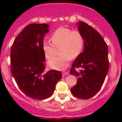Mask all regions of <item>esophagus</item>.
<instances>
[{
  "label": "esophagus",
  "instance_id": "34e87169",
  "mask_svg": "<svg viewBox=\"0 0 122 122\" xmlns=\"http://www.w3.org/2000/svg\"><path fill=\"white\" fill-rule=\"evenodd\" d=\"M62 74H63V76H66V75H68V72L63 71L62 72Z\"/></svg>",
  "mask_w": 122,
  "mask_h": 122
}]
</instances>
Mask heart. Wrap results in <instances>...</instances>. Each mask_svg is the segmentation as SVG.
Segmentation results:
<instances>
[{"label":"heart","instance_id":"1","mask_svg":"<svg viewBox=\"0 0 122 122\" xmlns=\"http://www.w3.org/2000/svg\"><path fill=\"white\" fill-rule=\"evenodd\" d=\"M52 43L45 40L42 44V49L46 59L54 56L56 48H59L60 56L52 57L48 61L50 68L56 70H64L68 66L71 59L77 57L84 48V38L79 30L60 27L52 33Z\"/></svg>","mask_w":122,"mask_h":122}]
</instances>
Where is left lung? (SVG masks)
<instances>
[{
  "label": "left lung",
  "instance_id": "8db88e82",
  "mask_svg": "<svg viewBox=\"0 0 122 122\" xmlns=\"http://www.w3.org/2000/svg\"><path fill=\"white\" fill-rule=\"evenodd\" d=\"M77 24L84 38V45L70 71L77 77V84L71 92L74 97L86 100L97 94L104 83L109 66L108 48L103 37L92 27L83 22ZM76 67L82 70L77 72Z\"/></svg>",
  "mask_w": 122,
  "mask_h": 122
}]
</instances>
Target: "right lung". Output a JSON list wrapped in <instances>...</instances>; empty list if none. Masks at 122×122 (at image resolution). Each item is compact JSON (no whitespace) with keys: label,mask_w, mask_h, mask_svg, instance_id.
I'll list each match as a JSON object with an SVG mask.
<instances>
[{"label":"right lung","mask_w":122,"mask_h":122,"mask_svg":"<svg viewBox=\"0 0 122 122\" xmlns=\"http://www.w3.org/2000/svg\"><path fill=\"white\" fill-rule=\"evenodd\" d=\"M46 24L28 25L16 37L10 52L11 72L21 91L31 98L42 100L53 94L62 73L45 70L42 44L49 32Z\"/></svg>","instance_id":"add662e5"}]
</instances>
